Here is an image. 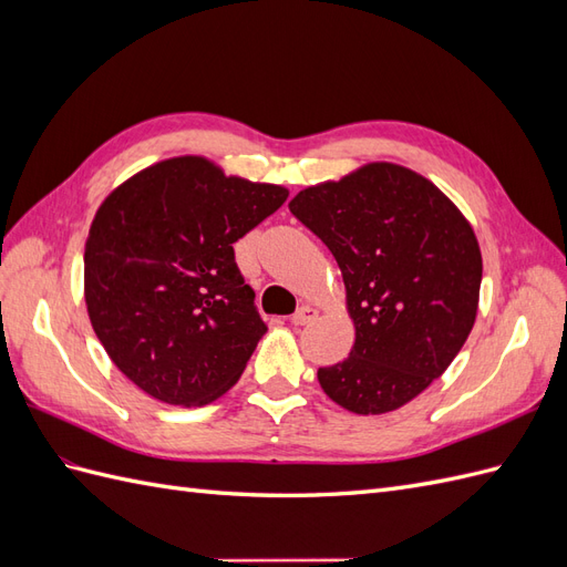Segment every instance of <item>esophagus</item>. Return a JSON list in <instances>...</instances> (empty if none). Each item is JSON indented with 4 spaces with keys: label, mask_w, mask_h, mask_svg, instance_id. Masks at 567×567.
Returning <instances> with one entry per match:
<instances>
[{
    "label": "esophagus",
    "mask_w": 567,
    "mask_h": 567,
    "mask_svg": "<svg viewBox=\"0 0 567 567\" xmlns=\"http://www.w3.org/2000/svg\"><path fill=\"white\" fill-rule=\"evenodd\" d=\"M312 319H317V310L310 305H302L300 310L293 317H290V321H293L296 326H305V323H310Z\"/></svg>",
    "instance_id": "1"
}]
</instances>
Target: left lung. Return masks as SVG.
<instances>
[{
  "instance_id": "8db88e82",
  "label": "left lung",
  "mask_w": 567,
  "mask_h": 567,
  "mask_svg": "<svg viewBox=\"0 0 567 567\" xmlns=\"http://www.w3.org/2000/svg\"><path fill=\"white\" fill-rule=\"evenodd\" d=\"M336 257L354 321L350 357L317 371L352 414H385L447 371L466 342L483 281L468 219L414 169L369 163L288 203Z\"/></svg>"
}]
</instances>
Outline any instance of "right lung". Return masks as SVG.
<instances>
[{
    "label": "right lung",
    "mask_w": 567,
    "mask_h": 567,
    "mask_svg": "<svg viewBox=\"0 0 567 567\" xmlns=\"http://www.w3.org/2000/svg\"><path fill=\"white\" fill-rule=\"evenodd\" d=\"M288 192L200 156L151 165L101 203L84 246V302L113 364L151 398H221L267 331L234 244Z\"/></svg>",
    "instance_id": "obj_1"
}]
</instances>
